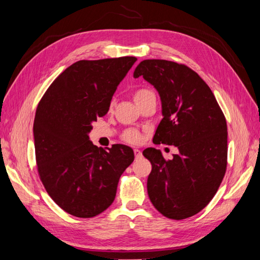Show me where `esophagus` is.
<instances>
[{
	"label": "esophagus",
	"instance_id": "1",
	"mask_svg": "<svg viewBox=\"0 0 260 260\" xmlns=\"http://www.w3.org/2000/svg\"><path fill=\"white\" fill-rule=\"evenodd\" d=\"M134 153H135V157H136V158H140V157H142V152H141L140 150H137V148H135V150H134Z\"/></svg>",
	"mask_w": 260,
	"mask_h": 260
}]
</instances>
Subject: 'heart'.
I'll return each instance as SVG.
<instances>
[{
    "label": "heart",
    "mask_w": 260,
    "mask_h": 260,
    "mask_svg": "<svg viewBox=\"0 0 260 260\" xmlns=\"http://www.w3.org/2000/svg\"><path fill=\"white\" fill-rule=\"evenodd\" d=\"M150 95H153L152 90H150V89H139L135 92L134 99H135V102H137V101H141V99L145 98V97L150 96ZM140 139H141L140 133H139V132L134 131V129H129L125 133V140L131 142V143L139 142Z\"/></svg>",
    "instance_id": "b5f03b06"
}]
</instances>
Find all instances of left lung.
<instances>
[{"mask_svg": "<svg viewBox=\"0 0 260 260\" xmlns=\"http://www.w3.org/2000/svg\"><path fill=\"white\" fill-rule=\"evenodd\" d=\"M143 77L161 98L162 116L154 144L174 145L167 161L159 150L143 152L152 164L147 193L164 217L181 220L212 200L227 168V123L213 92L192 69L168 60H143L134 78Z\"/></svg>", "mask_w": 260, "mask_h": 260, "instance_id": "obj_1", "label": "left lung"}]
</instances>
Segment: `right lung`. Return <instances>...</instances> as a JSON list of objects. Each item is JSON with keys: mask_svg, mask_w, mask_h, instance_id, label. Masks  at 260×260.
<instances>
[{"mask_svg": "<svg viewBox=\"0 0 260 260\" xmlns=\"http://www.w3.org/2000/svg\"><path fill=\"white\" fill-rule=\"evenodd\" d=\"M135 57L79 60L60 74L38 105L33 139L40 179L69 214L91 218L115 200L120 175L134 161L129 146L107 151L89 140L92 123L109 110Z\"/></svg>", "mask_w": 260, "mask_h": 260, "instance_id": "1", "label": "right lung"}]
</instances>
